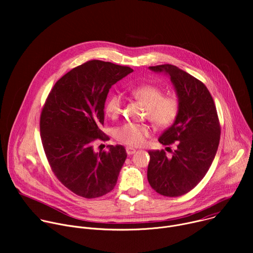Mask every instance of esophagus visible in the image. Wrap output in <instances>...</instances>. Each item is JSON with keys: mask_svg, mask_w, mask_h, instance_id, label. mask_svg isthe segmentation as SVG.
Here are the masks:
<instances>
[{"mask_svg": "<svg viewBox=\"0 0 253 253\" xmlns=\"http://www.w3.org/2000/svg\"><path fill=\"white\" fill-rule=\"evenodd\" d=\"M126 152L128 155H132L136 152V149L133 148V147H126Z\"/></svg>", "mask_w": 253, "mask_h": 253, "instance_id": "obj_1", "label": "esophagus"}]
</instances>
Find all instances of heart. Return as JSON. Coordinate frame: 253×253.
Listing matches in <instances>:
<instances>
[{
  "instance_id": "b5f03b06",
  "label": "heart",
  "mask_w": 253,
  "mask_h": 253,
  "mask_svg": "<svg viewBox=\"0 0 253 253\" xmlns=\"http://www.w3.org/2000/svg\"><path fill=\"white\" fill-rule=\"evenodd\" d=\"M131 95L146 106V117L159 129L171 127L180 114V100L176 95H164V91L155 85H140L130 89ZM123 100L118 94L107 99L105 112L112 119L122 112ZM151 130L145 124L127 122L114 130V137L128 146H140L150 136Z\"/></svg>"
}]
</instances>
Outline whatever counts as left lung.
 Here are the masks:
<instances>
[{
    "label": "left lung",
    "instance_id": "1",
    "mask_svg": "<svg viewBox=\"0 0 253 253\" xmlns=\"http://www.w3.org/2000/svg\"><path fill=\"white\" fill-rule=\"evenodd\" d=\"M149 68L170 76L181 108L176 122L159 138L166 146L175 143L176 149L171 157L164 150H149L147 178L157 193L181 196L201 181L211 166L219 145L220 123L213 98L200 80L170 64Z\"/></svg>",
    "mask_w": 253,
    "mask_h": 253
}]
</instances>
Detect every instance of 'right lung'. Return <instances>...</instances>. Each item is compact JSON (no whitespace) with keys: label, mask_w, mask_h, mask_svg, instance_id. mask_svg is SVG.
<instances>
[{"label":"right lung","mask_w":253,"mask_h":253,"mask_svg":"<svg viewBox=\"0 0 253 253\" xmlns=\"http://www.w3.org/2000/svg\"><path fill=\"white\" fill-rule=\"evenodd\" d=\"M133 69L111 62L88 61L72 69L50 91L40 117L43 148L59 181L84 198L113 190L127 157L122 145L95 153L92 144L108 136L104 108L110 88Z\"/></svg>","instance_id":"right-lung-1"}]
</instances>
